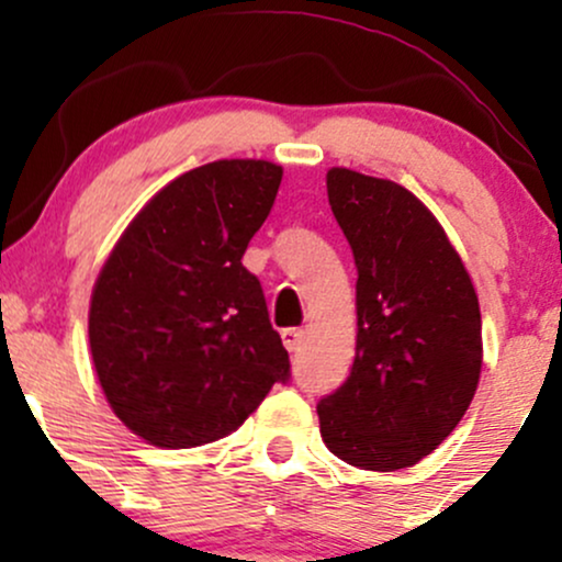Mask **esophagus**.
Returning a JSON list of instances; mask_svg holds the SVG:
<instances>
[{"label":"esophagus","instance_id":"34e87169","mask_svg":"<svg viewBox=\"0 0 562 562\" xmlns=\"http://www.w3.org/2000/svg\"><path fill=\"white\" fill-rule=\"evenodd\" d=\"M282 344H285L288 351H299L303 344V330H299V327H288V330H282Z\"/></svg>","mask_w":562,"mask_h":562}]
</instances>
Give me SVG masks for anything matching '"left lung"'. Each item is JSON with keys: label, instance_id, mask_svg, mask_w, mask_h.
<instances>
[{"label": "left lung", "instance_id": "left-lung-1", "mask_svg": "<svg viewBox=\"0 0 562 562\" xmlns=\"http://www.w3.org/2000/svg\"><path fill=\"white\" fill-rule=\"evenodd\" d=\"M327 198L359 277L357 357L317 404L322 441L353 468H412L479 389V295L447 232L402 184L330 169Z\"/></svg>", "mask_w": 562, "mask_h": 562}]
</instances>
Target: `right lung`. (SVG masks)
Wrapping results in <instances>:
<instances>
[{"mask_svg":"<svg viewBox=\"0 0 562 562\" xmlns=\"http://www.w3.org/2000/svg\"><path fill=\"white\" fill-rule=\"evenodd\" d=\"M282 169L214 160L166 184L97 277L92 362L115 417L160 449L229 436L290 378L259 277L243 267Z\"/></svg>","mask_w":562,"mask_h":562,"instance_id":"add662e5","label":"right lung"}]
</instances>
